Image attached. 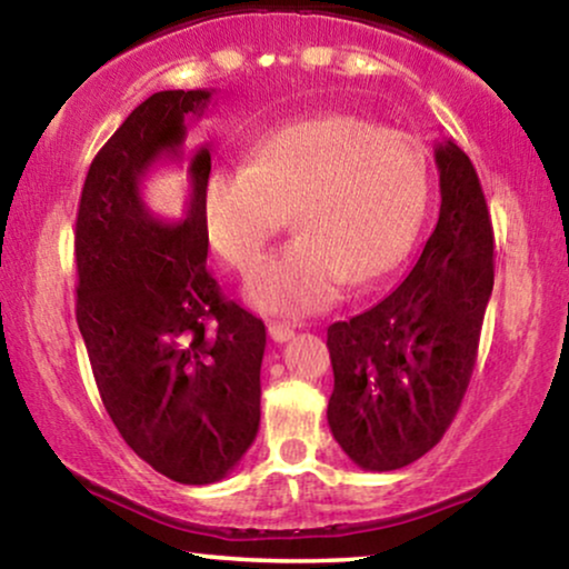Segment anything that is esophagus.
Returning <instances> with one entry per match:
<instances>
[{
  "label": "esophagus",
  "mask_w": 569,
  "mask_h": 569,
  "mask_svg": "<svg viewBox=\"0 0 569 569\" xmlns=\"http://www.w3.org/2000/svg\"><path fill=\"white\" fill-rule=\"evenodd\" d=\"M268 332H270V338H273L276 342H286V340L293 338V327H288L283 322H270L268 325Z\"/></svg>",
  "instance_id": "obj_1"
}]
</instances>
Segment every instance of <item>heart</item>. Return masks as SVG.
I'll return each mask as SVG.
<instances>
[{
    "mask_svg": "<svg viewBox=\"0 0 569 569\" xmlns=\"http://www.w3.org/2000/svg\"><path fill=\"white\" fill-rule=\"evenodd\" d=\"M426 203L420 141L342 113L273 128L247 151V164L213 170L203 186L208 239L242 276L293 213L299 239L247 288L254 307L288 317L330 307L348 278L361 286L395 270Z\"/></svg>",
    "mask_w": 569,
    "mask_h": 569,
    "instance_id": "heart-1",
    "label": "heart"
}]
</instances>
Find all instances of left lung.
Listing matches in <instances>:
<instances>
[{
    "label": "left lung",
    "mask_w": 569,
    "mask_h": 569,
    "mask_svg": "<svg viewBox=\"0 0 569 569\" xmlns=\"http://www.w3.org/2000/svg\"><path fill=\"white\" fill-rule=\"evenodd\" d=\"M441 213L418 262L387 299L327 327L335 389L327 422L366 471L428 453L459 412L492 293V221L471 159L438 141Z\"/></svg>",
    "instance_id": "1"
}]
</instances>
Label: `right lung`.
I'll list each match as a JSON object with an SVG mask.
<instances>
[{
	"mask_svg": "<svg viewBox=\"0 0 569 569\" xmlns=\"http://www.w3.org/2000/svg\"><path fill=\"white\" fill-rule=\"evenodd\" d=\"M211 94L154 92L126 118L92 159L74 234L77 325L102 405L136 456L180 485L219 482L260 428L266 325L206 268L211 151L190 157L186 219H157L141 198Z\"/></svg>",
	"mask_w": 569,
	"mask_h": 569,
	"instance_id": "add662e5",
	"label": "right lung"
}]
</instances>
